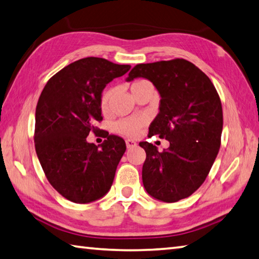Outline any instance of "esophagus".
<instances>
[{
	"instance_id": "obj_1",
	"label": "esophagus",
	"mask_w": 259,
	"mask_h": 259,
	"mask_svg": "<svg viewBox=\"0 0 259 259\" xmlns=\"http://www.w3.org/2000/svg\"><path fill=\"white\" fill-rule=\"evenodd\" d=\"M125 145H126V147H128V148H133V147H135L136 145H137V143H136L135 140L126 139V140H125Z\"/></svg>"
}]
</instances>
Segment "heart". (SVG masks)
Masks as SVG:
<instances>
[{
	"label": "heart",
	"mask_w": 259,
	"mask_h": 259,
	"mask_svg": "<svg viewBox=\"0 0 259 259\" xmlns=\"http://www.w3.org/2000/svg\"><path fill=\"white\" fill-rule=\"evenodd\" d=\"M152 83L146 79H135V80L131 82L130 88L131 92L135 95L140 91H144L146 88H150ZM114 94V87H107L104 92L102 93L101 95V109L102 111L107 112L110 109V103L112 100V96ZM147 123V120H146L145 116H130V117H124V119H121L116 121L114 123V131L120 135L126 136V137H136L142 130L143 126Z\"/></svg>",
	"instance_id": "b5f03b06"
}]
</instances>
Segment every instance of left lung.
Returning <instances> with one entry per match:
<instances>
[{
	"label": "left lung",
	"instance_id": "left-lung-1",
	"mask_svg": "<svg viewBox=\"0 0 259 259\" xmlns=\"http://www.w3.org/2000/svg\"><path fill=\"white\" fill-rule=\"evenodd\" d=\"M137 77L152 81L161 95L148 137L170 142L163 152L139 143L146 152L144 187L154 198L175 203L194 194L208 176L221 146L222 104L210 79L185 59L137 64L126 80Z\"/></svg>",
	"mask_w": 259,
	"mask_h": 259
}]
</instances>
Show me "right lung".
Returning a JSON list of instances; mask_svg holds the SVG:
<instances>
[{
	"mask_svg": "<svg viewBox=\"0 0 259 259\" xmlns=\"http://www.w3.org/2000/svg\"><path fill=\"white\" fill-rule=\"evenodd\" d=\"M128 64L84 58L52 77L36 106L35 149L45 177L61 196L86 204L104 196L113 183L125 143L103 130L102 145L87 136L102 131L101 95L106 83L123 76Z\"/></svg>",
	"mask_w": 259,
	"mask_h": 259,
	"instance_id": "obj_1",
	"label": "right lung"
}]
</instances>
